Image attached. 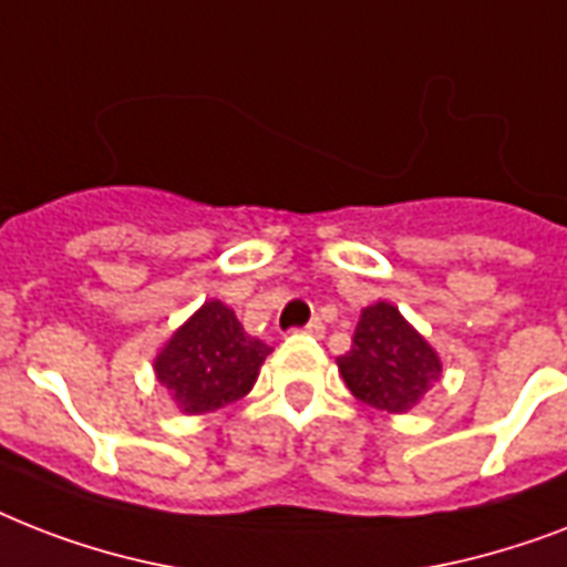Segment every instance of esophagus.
<instances>
[{
  "instance_id": "1",
  "label": "esophagus",
  "mask_w": 567,
  "mask_h": 567,
  "mask_svg": "<svg viewBox=\"0 0 567 567\" xmlns=\"http://www.w3.org/2000/svg\"><path fill=\"white\" fill-rule=\"evenodd\" d=\"M302 336H311V338H323V323H320L318 318L315 320H309V323H306V327L300 329Z\"/></svg>"
}]
</instances>
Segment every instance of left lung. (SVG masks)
Masks as SVG:
<instances>
[{"label":"left lung","instance_id":"left-lung-1","mask_svg":"<svg viewBox=\"0 0 567 567\" xmlns=\"http://www.w3.org/2000/svg\"><path fill=\"white\" fill-rule=\"evenodd\" d=\"M338 368L347 388L362 403L382 412L412 409L441 377L435 350L388 302L362 311L353 347L338 359Z\"/></svg>","mask_w":567,"mask_h":567}]
</instances>
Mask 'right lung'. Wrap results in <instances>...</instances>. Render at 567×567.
I'll return each instance as SVG.
<instances>
[{
	"label": "right lung",
	"instance_id": "1",
	"mask_svg": "<svg viewBox=\"0 0 567 567\" xmlns=\"http://www.w3.org/2000/svg\"><path fill=\"white\" fill-rule=\"evenodd\" d=\"M270 347L247 336L229 306L205 302L155 359V377L182 412L205 414L247 394Z\"/></svg>",
	"mask_w": 567,
	"mask_h": 567
}]
</instances>
